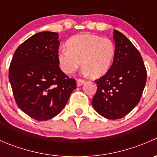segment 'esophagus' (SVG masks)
<instances>
[{"label":"esophagus","instance_id":"obj_1","mask_svg":"<svg viewBox=\"0 0 157 157\" xmlns=\"http://www.w3.org/2000/svg\"><path fill=\"white\" fill-rule=\"evenodd\" d=\"M86 82V80H83V79H77V86H82V85L83 84V83Z\"/></svg>","mask_w":157,"mask_h":157}]
</instances>
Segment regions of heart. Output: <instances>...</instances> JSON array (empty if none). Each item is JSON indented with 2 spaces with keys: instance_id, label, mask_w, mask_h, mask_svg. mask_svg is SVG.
<instances>
[{
  "instance_id": "obj_1",
  "label": "heart",
  "mask_w": 157,
  "mask_h": 157,
  "mask_svg": "<svg viewBox=\"0 0 157 157\" xmlns=\"http://www.w3.org/2000/svg\"><path fill=\"white\" fill-rule=\"evenodd\" d=\"M115 55L114 42L108 38L93 34H80L67 41V48L58 53L61 68L71 74L81 64L83 71L94 77L105 74L110 68Z\"/></svg>"
}]
</instances>
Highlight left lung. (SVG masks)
<instances>
[{"label":"left lung","mask_w":157,"mask_h":157,"mask_svg":"<svg viewBox=\"0 0 157 157\" xmlns=\"http://www.w3.org/2000/svg\"><path fill=\"white\" fill-rule=\"evenodd\" d=\"M115 55L106 74L96 80L97 90L92 100L96 112L109 119H119L140 101L147 81L141 55L131 41L114 30Z\"/></svg>","instance_id":"8db88e82"}]
</instances>
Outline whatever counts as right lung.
Masks as SVG:
<instances>
[{
  "label": "right lung",
  "mask_w": 157,
  "mask_h": 157,
  "mask_svg": "<svg viewBox=\"0 0 157 157\" xmlns=\"http://www.w3.org/2000/svg\"><path fill=\"white\" fill-rule=\"evenodd\" d=\"M58 34L36 33L15 51L9 67V80L19 108L38 121L56 116L77 88L59 67Z\"/></svg>",
  "instance_id": "add662e5"
}]
</instances>
